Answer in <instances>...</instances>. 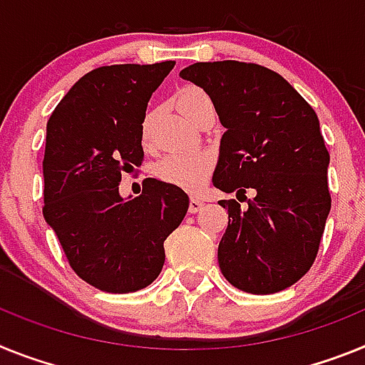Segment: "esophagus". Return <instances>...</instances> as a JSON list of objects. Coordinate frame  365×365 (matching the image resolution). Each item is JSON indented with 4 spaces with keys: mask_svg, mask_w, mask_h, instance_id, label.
I'll use <instances>...</instances> for the list:
<instances>
[{
    "mask_svg": "<svg viewBox=\"0 0 365 365\" xmlns=\"http://www.w3.org/2000/svg\"><path fill=\"white\" fill-rule=\"evenodd\" d=\"M204 202L198 200V198H191V202H189V213H198V211H202L204 209Z\"/></svg>",
    "mask_w": 365,
    "mask_h": 365,
    "instance_id": "34e87169",
    "label": "esophagus"
}]
</instances>
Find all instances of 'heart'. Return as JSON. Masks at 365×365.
<instances>
[{
  "label": "heart",
  "instance_id": "obj_1",
  "mask_svg": "<svg viewBox=\"0 0 365 365\" xmlns=\"http://www.w3.org/2000/svg\"><path fill=\"white\" fill-rule=\"evenodd\" d=\"M209 101L205 91L196 86H185L180 90L176 103L180 110L185 113L189 119H195L198 108L202 103ZM152 117L154 113L147 112L141 125V138L147 143L150 138ZM215 169V156L209 150H185V152H170L167 156L161 158L154 165V174L161 182L176 185L185 191H198Z\"/></svg>",
  "mask_w": 365,
  "mask_h": 365
}]
</instances>
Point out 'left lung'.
Listing matches in <instances>:
<instances>
[{"mask_svg": "<svg viewBox=\"0 0 365 365\" xmlns=\"http://www.w3.org/2000/svg\"><path fill=\"white\" fill-rule=\"evenodd\" d=\"M180 77L204 88L226 128L213 185L248 204L240 209L237 200H220L230 215L218 244L222 274L250 294L292 287L314 264L331 211L329 150L318 115L264 66L196 62Z\"/></svg>", "mask_w": 365, "mask_h": 365, "instance_id": "8db88e82", "label": "left lung"}]
</instances>
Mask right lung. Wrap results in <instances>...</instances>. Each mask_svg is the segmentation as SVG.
<instances>
[{
  "instance_id": "right-lung-1",
  "label": "right lung",
  "mask_w": 365,
  "mask_h": 365,
  "mask_svg": "<svg viewBox=\"0 0 365 365\" xmlns=\"http://www.w3.org/2000/svg\"><path fill=\"white\" fill-rule=\"evenodd\" d=\"M174 60L103 66L86 73L47 121L43 218L73 272L103 292L148 287L165 262V239L182 224L189 198L147 178L123 200L121 174L143 163L147 104Z\"/></svg>"
}]
</instances>
